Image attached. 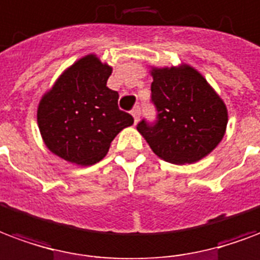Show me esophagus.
Listing matches in <instances>:
<instances>
[{"label": "esophagus", "mask_w": 260, "mask_h": 260, "mask_svg": "<svg viewBox=\"0 0 260 260\" xmlns=\"http://www.w3.org/2000/svg\"><path fill=\"white\" fill-rule=\"evenodd\" d=\"M132 117H134V120H135V124L139 121V117H140V109L139 107H135L134 110H132Z\"/></svg>", "instance_id": "obj_1"}]
</instances>
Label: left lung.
Masks as SVG:
<instances>
[{
    "label": "left lung",
    "mask_w": 260,
    "mask_h": 260,
    "mask_svg": "<svg viewBox=\"0 0 260 260\" xmlns=\"http://www.w3.org/2000/svg\"><path fill=\"white\" fill-rule=\"evenodd\" d=\"M151 101L157 122L138 124L150 149L171 164H193L212 151L226 134L228 107L205 77L190 64L151 66Z\"/></svg>",
    "instance_id": "8db88e82"
}]
</instances>
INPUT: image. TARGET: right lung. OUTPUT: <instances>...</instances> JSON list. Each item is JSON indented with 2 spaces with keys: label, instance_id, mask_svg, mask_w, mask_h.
Returning <instances> with one entry per match:
<instances>
[{
  "label": "right lung",
  "instance_id": "1",
  "mask_svg": "<svg viewBox=\"0 0 260 260\" xmlns=\"http://www.w3.org/2000/svg\"><path fill=\"white\" fill-rule=\"evenodd\" d=\"M113 67L89 53L61 73L42 95L37 124L48 150L71 164L93 165L121 131L134 124L107 84Z\"/></svg>",
  "mask_w": 260,
  "mask_h": 260
}]
</instances>
